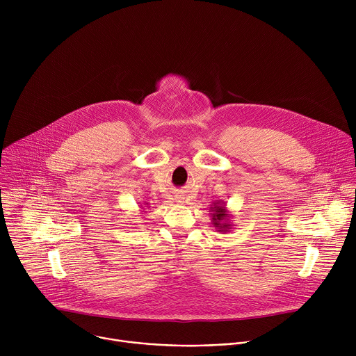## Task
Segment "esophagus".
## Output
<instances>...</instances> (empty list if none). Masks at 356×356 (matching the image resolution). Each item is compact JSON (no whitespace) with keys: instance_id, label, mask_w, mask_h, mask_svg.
<instances>
[{"instance_id":"34e87169","label":"esophagus","mask_w":356,"mask_h":356,"mask_svg":"<svg viewBox=\"0 0 356 356\" xmlns=\"http://www.w3.org/2000/svg\"><path fill=\"white\" fill-rule=\"evenodd\" d=\"M176 201H177V202H183V197H180V195H176Z\"/></svg>"}]
</instances>
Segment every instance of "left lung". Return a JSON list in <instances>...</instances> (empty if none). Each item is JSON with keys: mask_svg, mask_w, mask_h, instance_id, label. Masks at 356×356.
Wrapping results in <instances>:
<instances>
[{"mask_svg": "<svg viewBox=\"0 0 356 356\" xmlns=\"http://www.w3.org/2000/svg\"><path fill=\"white\" fill-rule=\"evenodd\" d=\"M211 211V221L213 225L216 227V229L221 234L229 232L231 228L234 227V224L231 222V214L227 209V204L224 201H214L213 206L210 207Z\"/></svg>", "mask_w": 356, "mask_h": 356, "instance_id": "8db88e82", "label": "left lung"}]
</instances>
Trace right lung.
<instances>
[{"mask_svg": "<svg viewBox=\"0 0 356 356\" xmlns=\"http://www.w3.org/2000/svg\"><path fill=\"white\" fill-rule=\"evenodd\" d=\"M145 204H146V207H147V202H145ZM142 213H146V211H142Z\"/></svg>", "mask_w": 356, "mask_h": 356, "instance_id": "add662e5", "label": "right lung"}]
</instances>
